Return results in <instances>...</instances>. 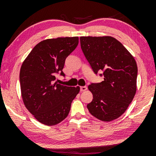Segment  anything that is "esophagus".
Instances as JSON below:
<instances>
[{"mask_svg":"<svg viewBox=\"0 0 156 156\" xmlns=\"http://www.w3.org/2000/svg\"><path fill=\"white\" fill-rule=\"evenodd\" d=\"M87 89V87H80V92H85L86 90Z\"/></svg>","mask_w":156,"mask_h":156,"instance_id":"obj_1","label":"esophagus"}]
</instances>
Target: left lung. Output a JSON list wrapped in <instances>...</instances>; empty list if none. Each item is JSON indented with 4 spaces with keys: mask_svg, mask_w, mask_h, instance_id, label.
Segmentation results:
<instances>
[{
    "mask_svg": "<svg viewBox=\"0 0 156 156\" xmlns=\"http://www.w3.org/2000/svg\"><path fill=\"white\" fill-rule=\"evenodd\" d=\"M80 47L94 72L104 80L88 87L93 100L87 105L97 119L111 122L125 113L136 92L137 64L120 42L110 36L80 37Z\"/></svg>",
    "mask_w": 156,
    "mask_h": 156,
    "instance_id": "8db88e82",
    "label": "left lung"
}]
</instances>
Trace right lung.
Wrapping results in <instances>:
<instances>
[{
    "label": "right lung",
    "mask_w": 156,
    "mask_h": 156,
    "mask_svg": "<svg viewBox=\"0 0 156 156\" xmlns=\"http://www.w3.org/2000/svg\"><path fill=\"white\" fill-rule=\"evenodd\" d=\"M78 37H58L39 42L23 62L20 72L21 96L25 106L39 122L58 124L68 116L80 87L55 82L66 58L76 49Z\"/></svg>",
    "instance_id": "add662e5"
}]
</instances>
